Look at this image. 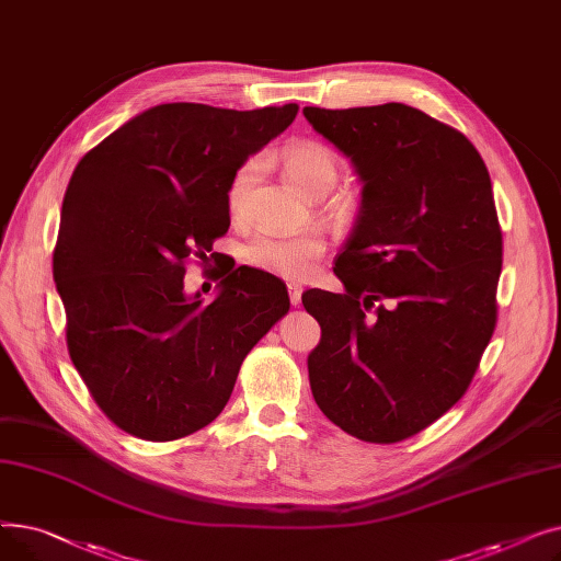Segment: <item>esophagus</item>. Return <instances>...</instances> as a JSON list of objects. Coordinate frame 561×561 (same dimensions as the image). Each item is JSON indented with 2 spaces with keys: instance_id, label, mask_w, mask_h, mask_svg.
<instances>
[{
  "instance_id": "34e87169",
  "label": "esophagus",
  "mask_w": 561,
  "mask_h": 561,
  "mask_svg": "<svg viewBox=\"0 0 561 561\" xmlns=\"http://www.w3.org/2000/svg\"><path fill=\"white\" fill-rule=\"evenodd\" d=\"M288 296H290V305H300L302 302V286L300 284H288Z\"/></svg>"
}]
</instances>
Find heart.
<instances>
[{"label":"heart","mask_w":561,"mask_h":561,"mask_svg":"<svg viewBox=\"0 0 561 561\" xmlns=\"http://www.w3.org/2000/svg\"><path fill=\"white\" fill-rule=\"evenodd\" d=\"M279 163L309 197L328 195V211L336 220L352 222L359 216L357 197L350 193H332L341 180L343 165L330 145L311 138L293 140L279 152ZM254 174L256 159L243 161L231 174L227 186V206L231 214L243 209ZM322 254H325V241L318 233H259L245 245V261L252 268L286 279H305L311 275Z\"/></svg>","instance_id":"b5f03b06"}]
</instances>
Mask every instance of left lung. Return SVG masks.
<instances>
[{
  "label": "left lung",
  "mask_w": 561,
  "mask_h": 561,
  "mask_svg": "<svg viewBox=\"0 0 561 561\" xmlns=\"http://www.w3.org/2000/svg\"><path fill=\"white\" fill-rule=\"evenodd\" d=\"M305 117L364 182L334 268L345 293L302 296L322 330L311 393L350 436L398 444L461 400L495 330L503 231L489 170L461 131L414 106Z\"/></svg>",
  "instance_id": "1"
}]
</instances>
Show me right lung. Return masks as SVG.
<instances>
[{
    "label": "right lung",
    "instance_id": "obj_1",
    "mask_svg": "<svg viewBox=\"0 0 561 561\" xmlns=\"http://www.w3.org/2000/svg\"><path fill=\"white\" fill-rule=\"evenodd\" d=\"M300 106L254 111L161 104L77 163L54 245L75 368L104 416L145 440L216 421L250 350L290 309L286 286L248 265L220 296L184 290L186 265L229 229L227 186Z\"/></svg>",
    "mask_w": 561,
    "mask_h": 561
}]
</instances>
